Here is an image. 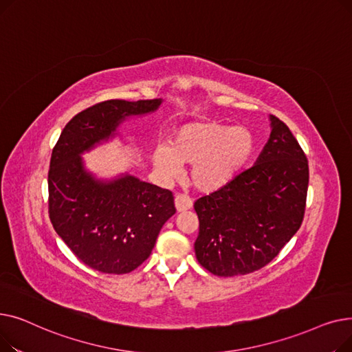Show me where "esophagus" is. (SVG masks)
<instances>
[{
	"instance_id": "1",
	"label": "esophagus",
	"mask_w": 352,
	"mask_h": 352,
	"mask_svg": "<svg viewBox=\"0 0 352 352\" xmlns=\"http://www.w3.org/2000/svg\"><path fill=\"white\" fill-rule=\"evenodd\" d=\"M174 202H175V208L178 212L188 211L192 207V201L186 195H177Z\"/></svg>"
}]
</instances>
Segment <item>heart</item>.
<instances>
[{
  "mask_svg": "<svg viewBox=\"0 0 352 352\" xmlns=\"http://www.w3.org/2000/svg\"><path fill=\"white\" fill-rule=\"evenodd\" d=\"M255 153V138L250 129L218 121H190L174 129L168 146L153 151L157 171L175 178L181 165L191 164L190 181L202 194L226 188L241 173Z\"/></svg>",
  "mask_w": 352,
  "mask_h": 352,
  "instance_id": "b5f03b06",
  "label": "heart"
}]
</instances>
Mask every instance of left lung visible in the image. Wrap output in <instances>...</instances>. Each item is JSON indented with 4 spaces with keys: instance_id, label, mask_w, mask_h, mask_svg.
I'll list each match as a JSON object with an SVG mask.
<instances>
[{
    "instance_id": "1",
    "label": "left lung",
    "mask_w": 352,
    "mask_h": 352,
    "mask_svg": "<svg viewBox=\"0 0 352 352\" xmlns=\"http://www.w3.org/2000/svg\"><path fill=\"white\" fill-rule=\"evenodd\" d=\"M271 134L250 170L195 201L198 263L218 276L263 268L302 224L308 161L289 128L270 116Z\"/></svg>"
}]
</instances>
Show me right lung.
<instances>
[{"label":"right lung","mask_w":352,"mask_h":352,"mask_svg":"<svg viewBox=\"0 0 352 352\" xmlns=\"http://www.w3.org/2000/svg\"><path fill=\"white\" fill-rule=\"evenodd\" d=\"M155 100H109L74 117L55 144L48 173V207L54 230L80 260L104 274H128L150 256L162 226L175 214L171 191L128 173L101 178L82 155L124 140L118 128L153 114Z\"/></svg>","instance_id":"1"}]
</instances>
